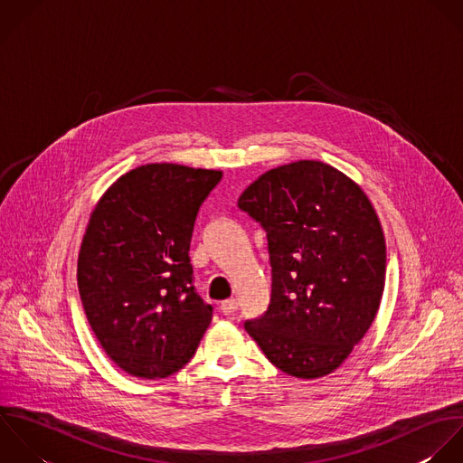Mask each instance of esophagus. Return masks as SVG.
Masks as SVG:
<instances>
[{
    "label": "esophagus",
    "mask_w": 463,
    "mask_h": 463,
    "mask_svg": "<svg viewBox=\"0 0 463 463\" xmlns=\"http://www.w3.org/2000/svg\"><path fill=\"white\" fill-rule=\"evenodd\" d=\"M220 310L223 316H232L238 310V301L236 299H227L220 305Z\"/></svg>",
    "instance_id": "esophagus-1"
}]
</instances>
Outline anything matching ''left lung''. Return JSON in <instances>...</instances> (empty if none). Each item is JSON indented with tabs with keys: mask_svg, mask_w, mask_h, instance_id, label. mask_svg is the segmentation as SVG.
Listing matches in <instances>:
<instances>
[{
	"mask_svg": "<svg viewBox=\"0 0 463 463\" xmlns=\"http://www.w3.org/2000/svg\"><path fill=\"white\" fill-rule=\"evenodd\" d=\"M238 209L265 231L272 272L269 308L245 330L283 373H332L384 292L386 243L368 196L335 167L299 160L261 175Z\"/></svg>",
	"mask_w": 463,
	"mask_h": 463,
	"instance_id": "left-lung-1",
	"label": "left lung"
}]
</instances>
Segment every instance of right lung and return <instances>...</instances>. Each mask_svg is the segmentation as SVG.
Returning a JSON list of instances; mask_svg holds the SVG:
<instances>
[{
    "mask_svg": "<svg viewBox=\"0 0 463 463\" xmlns=\"http://www.w3.org/2000/svg\"><path fill=\"white\" fill-rule=\"evenodd\" d=\"M220 180L211 169L140 165L91 213L77 261L80 303L102 350L133 377L182 370L211 323L189 249L198 211Z\"/></svg>",
    "mask_w": 463,
    "mask_h": 463,
    "instance_id": "obj_1",
    "label": "right lung"
}]
</instances>
